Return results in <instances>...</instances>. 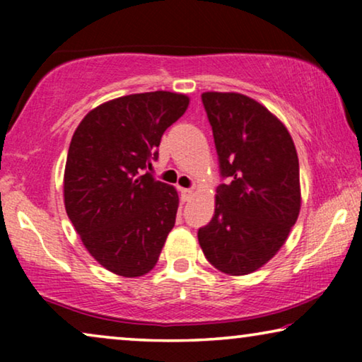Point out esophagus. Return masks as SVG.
<instances>
[{"label":"esophagus","instance_id":"esophagus-1","mask_svg":"<svg viewBox=\"0 0 362 362\" xmlns=\"http://www.w3.org/2000/svg\"><path fill=\"white\" fill-rule=\"evenodd\" d=\"M192 197H194V191H192V189H181V201L182 202L191 201Z\"/></svg>","mask_w":362,"mask_h":362}]
</instances>
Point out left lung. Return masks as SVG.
Listing matches in <instances>:
<instances>
[{"instance_id": "obj_1", "label": "left lung", "mask_w": 362, "mask_h": 362, "mask_svg": "<svg viewBox=\"0 0 362 362\" xmlns=\"http://www.w3.org/2000/svg\"><path fill=\"white\" fill-rule=\"evenodd\" d=\"M221 173L214 216L197 239L207 262L227 275H249L274 259L301 207L300 166L284 122L237 92H204Z\"/></svg>"}]
</instances>
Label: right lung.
<instances>
[{"label": "right lung", "mask_w": 362, "mask_h": 362, "mask_svg": "<svg viewBox=\"0 0 362 362\" xmlns=\"http://www.w3.org/2000/svg\"><path fill=\"white\" fill-rule=\"evenodd\" d=\"M187 105L185 93H132L92 108L74 132L64 206L88 254L112 274L146 275L175 227L177 191L143 171Z\"/></svg>", "instance_id": "1"}]
</instances>
